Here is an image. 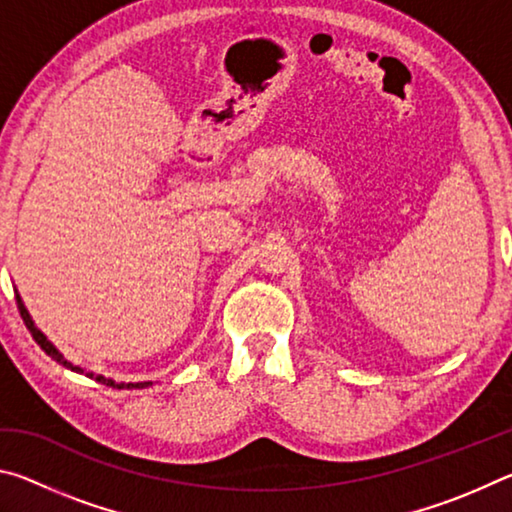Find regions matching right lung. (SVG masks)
<instances>
[{
	"instance_id": "1",
	"label": "right lung",
	"mask_w": 512,
	"mask_h": 512,
	"mask_svg": "<svg viewBox=\"0 0 512 512\" xmlns=\"http://www.w3.org/2000/svg\"><path fill=\"white\" fill-rule=\"evenodd\" d=\"M15 300H17V309H20V316H22V320H24V325H27V329L31 332V336L33 339H36V343L40 345L42 350H45L51 359L54 361H58V363H63L65 368H69V370H74V372H81V375H85V377H90V379H97L99 384H106V386H112V388H146L151 384V381H137V384H124V381H115V379H108V377H103V375H94V372H90V370H85V368H81V366H74L72 361H67L63 354H60L58 350H56V345L51 343L45 334L40 332V329L36 327V323H33V318L29 316V311H27V307H24V302H22V298H20V293H15Z\"/></svg>"
}]
</instances>
